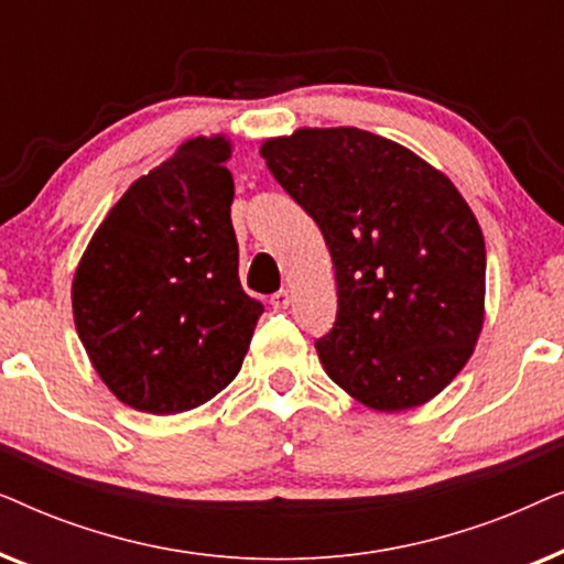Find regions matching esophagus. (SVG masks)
Returning <instances> with one entry per match:
<instances>
[{
	"label": "esophagus",
	"instance_id": "34e87169",
	"mask_svg": "<svg viewBox=\"0 0 564 564\" xmlns=\"http://www.w3.org/2000/svg\"><path fill=\"white\" fill-rule=\"evenodd\" d=\"M272 307H288L290 305V292L288 290H276L272 297H269Z\"/></svg>",
	"mask_w": 564,
	"mask_h": 564
}]
</instances>
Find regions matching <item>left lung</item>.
Segmentation results:
<instances>
[{
  "label": "left lung",
  "mask_w": 564,
  "mask_h": 564,
  "mask_svg": "<svg viewBox=\"0 0 564 564\" xmlns=\"http://www.w3.org/2000/svg\"><path fill=\"white\" fill-rule=\"evenodd\" d=\"M261 156L334 261L336 321L315 341L326 375L375 411L438 395L482 328L485 241L457 187L359 128H303Z\"/></svg>",
  "instance_id": "obj_1"
}]
</instances>
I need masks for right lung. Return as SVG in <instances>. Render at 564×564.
<instances>
[{
  "instance_id": "1",
  "label": "right lung",
  "mask_w": 564,
  "mask_h": 564,
  "mask_svg": "<svg viewBox=\"0 0 564 564\" xmlns=\"http://www.w3.org/2000/svg\"><path fill=\"white\" fill-rule=\"evenodd\" d=\"M226 138H195L107 213L74 274V323L118 400L172 415L238 375L264 305L238 280Z\"/></svg>"
}]
</instances>
